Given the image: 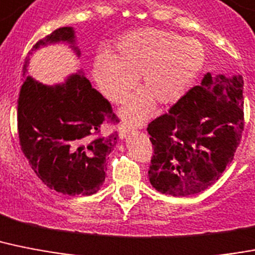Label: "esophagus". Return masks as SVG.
Instances as JSON below:
<instances>
[{
  "instance_id": "obj_1",
  "label": "esophagus",
  "mask_w": 255,
  "mask_h": 255,
  "mask_svg": "<svg viewBox=\"0 0 255 255\" xmlns=\"http://www.w3.org/2000/svg\"><path fill=\"white\" fill-rule=\"evenodd\" d=\"M132 129H133V128L129 127V126H127V124H126V123L121 124V126L118 127V132H119V137H121L122 140H123V138H126L128 136V134H129V132H131Z\"/></svg>"
}]
</instances>
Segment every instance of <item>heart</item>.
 Masks as SVG:
<instances>
[{
    "label": "heart",
    "mask_w": 255,
    "mask_h": 255,
    "mask_svg": "<svg viewBox=\"0 0 255 255\" xmlns=\"http://www.w3.org/2000/svg\"><path fill=\"white\" fill-rule=\"evenodd\" d=\"M204 49L195 39L173 32L142 28L118 41L115 53L95 56L93 76L99 92L114 103L122 102L137 82L142 90L131 95L119 111L131 124L144 122L154 102L169 106L186 94L204 64Z\"/></svg>",
    "instance_id": "1"
}]
</instances>
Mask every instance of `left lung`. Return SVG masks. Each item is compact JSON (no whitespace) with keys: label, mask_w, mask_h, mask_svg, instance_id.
Masks as SVG:
<instances>
[{"label":"left lung","mask_w":255,"mask_h":255,"mask_svg":"<svg viewBox=\"0 0 255 255\" xmlns=\"http://www.w3.org/2000/svg\"><path fill=\"white\" fill-rule=\"evenodd\" d=\"M244 80L212 77L188 90L169 113L149 123V182L171 196L199 194L232 162L244 131Z\"/></svg>","instance_id":"left-lung-1"}]
</instances>
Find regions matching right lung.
Listing matches in <instances>:
<instances>
[{"label": "right lung", "instance_id": "1", "mask_svg": "<svg viewBox=\"0 0 255 255\" xmlns=\"http://www.w3.org/2000/svg\"><path fill=\"white\" fill-rule=\"evenodd\" d=\"M57 43L69 45L76 57L81 56L73 27L57 28L28 52L18 98L19 142L32 170L51 190L72 196L93 195L105 183L106 158L119 140L117 132L101 136V127L115 115L82 69L55 85L27 76L30 56Z\"/></svg>", "mask_w": 255, "mask_h": 255}]
</instances>
